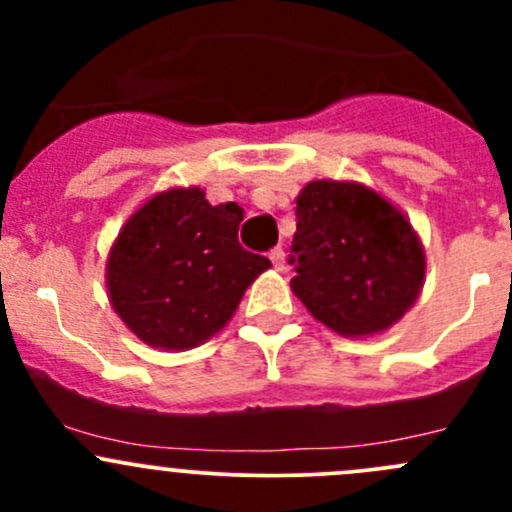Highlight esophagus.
I'll use <instances>...</instances> for the list:
<instances>
[{
	"label": "esophagus",
	"instance_id": "esophagus-1",
	"mask_svg": "<svg viewBox=\"0 0 512 512\" xmlns=\"http://www.w3.org/2000/svg\"><path fill=\"white\" fill-rule=\"evenodd\" d=\"M270 260H272V265L277 267V270H282V267H285V250H282V247H272Z\"/></svg>",
	"mask_w": 512,
	"mask_h": 512
}]
</instances>
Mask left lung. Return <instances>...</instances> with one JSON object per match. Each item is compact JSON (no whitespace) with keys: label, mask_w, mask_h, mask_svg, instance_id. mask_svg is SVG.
<instances>
[{"label":"left lung","mask_w":512,"mask_h":512,"mask_svg":"<svg viewBox=\"0 0 512 512\" xmlns=\"http://www.w3.org/2000/svg\"><path fill=\"white\" fill-rule=\"evenodd\" d=\"M292 289L344 337L391 327L416 302L426 257L414 227L359 183L314 180L297 198Z\"/></svg>","instance_id":"1"}]
</instances>
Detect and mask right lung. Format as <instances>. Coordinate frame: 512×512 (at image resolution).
<instances>
[{
	"mask_svg": "<svg viewBox=\"0 0 512 512\" xmlns=\"http://www.w3.org/2000/svg\"><path fill=\"white\" fill-rule=\"evenodd\" d=\"M242 208L210 205L200 188L148 200L108 257V294L138 339L160 349L198 347L235 314L270 260L237 240Z\"/></svg>",
	"mask_w": 512,
	"mask_h": 512,
	"instance_id": "obj_1",
	"label": "right lung"
}]
</instances>
